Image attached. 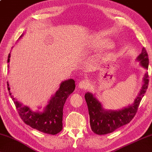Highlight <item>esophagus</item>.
Instances as JSON below:
<instances>
[{"label":"esophagus","instance_id":"34e87169","mask_svg":"<svg viewBox=\"0 0 152 152\" xmlns=\"http://www.w3.org/2000/svg\"><path fill=\"white\" fill-rule=\"evenodd\" d=\"M88 86V79H82L79 83V88L81 89H86Z\"/></svg>","mask_w":152,"mask_h":152}]
</instances>
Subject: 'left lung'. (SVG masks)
Here are the masks:
<instances>
[{
  "instance_id": "obj_1",
  "label": "left lung",
  "mask_w": 152,
  "mask_h": 152,
  "mask_svg": "<svg viewBox=\"0 0 152 152\" xmlns=\"http://www.w3.org/2000/svg\"><path fill=\"white\" fill-rule=\"evenodd\" d=\"M142 66L148 69L149 58L145 48H143L141 54L137 58ZM144 84L140 94L132 105L120 111H106L102 108L100 102L92 93H86L85 99L88 104L90 115L91 129L95 134H106L111 133L122 126L127 124L136 115L142 98L146 92L149 85V75L147 73L143 79Z\"/></svg>"
}]
</instances>
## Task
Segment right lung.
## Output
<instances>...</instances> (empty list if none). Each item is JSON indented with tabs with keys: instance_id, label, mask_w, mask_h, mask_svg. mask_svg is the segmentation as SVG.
Masks as SVG:
<instances>
[{
	"instance_id": "right-lung-1",
	"label": "right lung",
	"mask_w": 152,
	"mask_h": 152,
	"mask_svg": "<svg viewBox=\"0 0 152 152\" xmlns=\"http://www.w3.org/2000/svg\"><path fill=\"white\" fill-rule=\"evenodd\" d=\"M10 54L8 56L7 62H9ZM9 67V65H8ZM75 88V82L70 79L60 84V88L54 96L52 97L43 113L34 112L29 107H23L22 104L17 101L10 92L7 82V89L11 99L13 100L18 114L26 124L30 126L39 131L50 134H56L62 130L63 107L66 99Z\"/></svg>"
}]
</instances>
